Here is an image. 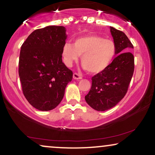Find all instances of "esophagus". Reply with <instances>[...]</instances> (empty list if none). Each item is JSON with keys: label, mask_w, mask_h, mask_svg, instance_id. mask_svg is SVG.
<instances>
[{"label": "esophagus", "mask_w": 155, "mask_h": 155, "mask_svg": "<svg viewBox=\"0 0 155 155\" xmlns=\"http://www.w3.org/2000/svg\"><path fill=\"white\" fill-rule=\"evenodd\" d=\"M73 78H74V79H82L81 76H80L79 74H77V73H74V74H73Z\"/></svg>", "instance_id": "obj_1"}]
</instances>
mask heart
I'll list each match as a JSON object with an SVG mask.
<instances>
[{"instance_id":"obj_1","label":"heart","mask_w":155,"mask_h":155,"mask_svg":"<svg viewBox=\"0 0 155 155\" xmlns=\"http://www.w3.org/2000/svg\"><path fill=\"white\" fill-rule=\"evenodd\" d=\"M116 53L113 41L98 35H85L74 40V43L66 42L62 48L63 61L71 66L81 56V63L92 74L102 72L110 66Z\"/></svg>"}]
</instances>
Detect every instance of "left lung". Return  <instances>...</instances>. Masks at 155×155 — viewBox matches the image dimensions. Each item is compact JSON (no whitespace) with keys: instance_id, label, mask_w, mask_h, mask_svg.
Returning <instances> with one entry per match:
<instances>
[{"instance_id":"obj_1","label":"left lung","mask_w":155,"mask_h":155,"mask_svg":"<svg viewBox=\"0 0 155 155\" xmlns=\"http://www.w3.org/2000/svg\"><path fill=\"white\" fill-rule=\"evenodd\" d=\"M118 55L110 66L92 78V87L85 96L87 104L97 111L115 106L127 92L134 71V46L122 31L110 27Z\"/></svg>"}]
</instances>
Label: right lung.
Listing matches in <instances>:
<instances>
[{
    "instance_id": "obj_1",
    "label": "right lung",
    "mask_w": 155,
    "mask_h": 155,
    "mask_svg": "<svg viewBox=\"0 0 155 155\" xmlns=\"http://www.w3.org/2000/svg\"><path fill=\"white\" fill-rule=\"evenodd\" d=\"M66 29L48 26L31 33L21 47L18 75L24 97L33 107L51 110L63 100L73 72L62 61Z\"/></svg>"
}]
</instances>
